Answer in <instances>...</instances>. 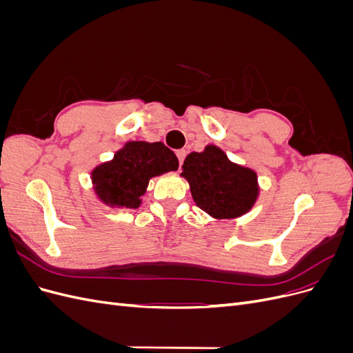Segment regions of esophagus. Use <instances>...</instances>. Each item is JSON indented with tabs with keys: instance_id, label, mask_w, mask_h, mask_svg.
<instances>
[{
	"instance_id": "esophagus-1",
	"label": "esophagus",
	"mask_w": 353,
	"mask_h": 353,
	"mask_svg": "<svg viewBox=\"0 0 353 353\" xmlns=\"http://www.w3.org/2000/svg\"><path fill=\"white\" fill-rule=\"evenodd\" d=\"M185 154H187V152H185V150H178V152H176V157H178V162H179V168H181V165H183V162H184Z\"/></svg>"
}]
</instances>
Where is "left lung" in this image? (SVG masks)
<instances>
[{
  "label": "left lung",
  "instance_id": "8db88e82",
  "mask_svg": "<svg viewBox=\"0 0 353 353\" xmlns=\"http://www.w3.org/2000/svg\"><path fill=\"white\" fill-rule=\"evenodd\" d=\"M181 176L188 181L196 205L215 219H236L249 213L261 191L253 169L231 162L213 144L190 153Z\"/></svg>",
  "mask_w": 353,
  "mask_h": 353
}]
</instances>
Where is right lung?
<instances>
[{"instance_id": "add662e5", "label": "right lung", "mask_w": 353, "mask_h": 353, "mask_svg": "<svg viewBox=\"0 0 353 353\" xmlns=\"http://www.w3.org/2000/svg\"><path fill=\"white\" fill-rule=\"evenodd\" d=\"M176 169L178 159L163 143L128 141L112 160L91 170L92 190L105 206L137 209L148 181Z\"/></svg>"}]
</instances>
